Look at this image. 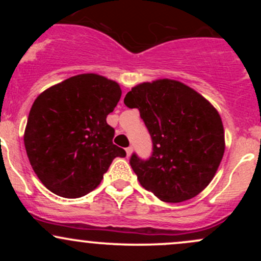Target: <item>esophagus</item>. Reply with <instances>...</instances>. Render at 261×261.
<instances>
[{
	"instance_id": "34e87169",
	"label": "esophagus",
	"mask_w": 261,
	"mask_h": 261,
	"mask_svg": "<svg viewBox=\"0 0 261 261\" xmlns=\"http://www.w3.org/2000/svg\"><path fill=\"white\" fill-rule=\"evenodd\" d=\"M125 151H126V154H127V157H130L131 153H133V147H131V146H130V147H127L126 149H125Z\"/></svg>"
}]
</instances>
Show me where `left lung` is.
<instances>
[{
    "instance_id": "1",
    "label": "left lung",
    "mask_w": 261,
    "mask_h": 261,
    "mask_svg": "<svg viewBox=\"0 0 261 261\" xmlns=\"http://www.w3.org/2000/svg\"><path fill=\"white\" fill-rule=\"evenodd\" d=\"M124 103L140 110L153 143L147 161L131 155L140 184L164 202L187 201L201 193L226 146L216 108L195 89L168 79L133 87Z\"/></svg>"
}]
</instances>
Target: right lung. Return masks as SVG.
<instances>
[{"instance_id":"add662e5","label":"right lung","mask_w":261,"mask_h":261,"mask_svg":"<svg viewBox=\"0 0 261 261\" xmlns=\"http://www.w3.org/2000/svg\"><path fill=\"white\" fill-rule=\"evenodd\" d=\"M121 97L115 81L82 73L38 95L29 112L24 146L33 170L56 195L76 199L100 184L114 158L126 152L113 143L107 116Z\"/></svg>"}]
</instances>
